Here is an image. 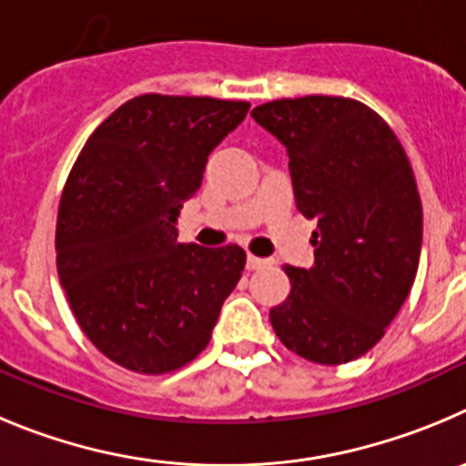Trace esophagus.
Wrapping results in <instances>:
<instances>
[{
  "label": "esophagus",
  "mask_w": 466,
  "mask_h": 466,
  "mask_svg": "<svg viewBox=\"0 0 466 466\" xmlns=\"http://www.w3.org/2000/svg\"><path fill=\"white\" fill-rule=\"evenodd\" d=\"M246 264H248V269H262V267H267V264H269V259L255 258V255H248V259H246Z\"/></svg>",
  "instance_id": "esophagus-1"
}]
</instances>
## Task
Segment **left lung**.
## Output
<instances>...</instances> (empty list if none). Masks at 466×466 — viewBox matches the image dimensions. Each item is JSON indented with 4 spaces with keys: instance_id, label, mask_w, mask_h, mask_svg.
I'll return each instance as SVG.
<instances>
[{
    "instance_id": "left-lung-1",
    "label": "left lung",
    "mask_w": 466,
    "mask_h": 466,
    "mask_svg": "<svg viewBox=\"0 0 466 466\" xmlns=\"http://www.w3.org/2000/svg\"><path fill=\"white\" fill-rule=\"evenodd\" d=\"M250 116L285 146L297 208L318 220L313 267L285 264L290 295L269 311L271 327L304 360H358L383 339L416 280L422 204L409 157L358 99H276Z\"/></svg>"
}]
</instances>
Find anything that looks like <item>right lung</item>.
<instances>
[{"label": "right lung", "mask_w": 466, "mask_h": 466, "mask_svg": "<svg viewBox=\"0 0 466 466\" xmlns=\"http://www.w3.org/2000/svg\"><path fill=\"white\" fill-rule=\"evenodd\" d=\"M248 102L141 95L90 134L57 208V276L99 353L137 374H169L211 341L246 253L176 241V218L208 155Z\"/></svg>", "instance_id": "add662e5"}]
</instances>
